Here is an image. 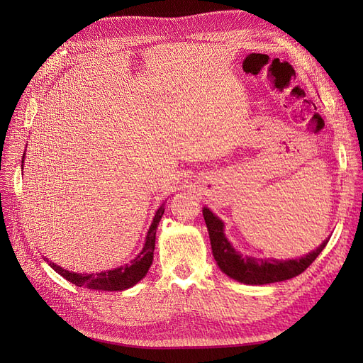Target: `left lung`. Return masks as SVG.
Wrapping results in <instances>:
<instances>
[{"label": "left lung", "instance_id": "1", "mask_svg": "<svg viewBox=\"0 0 363 363\" xmlns=\"http://www.w3.org/2000/svg\"><path fill=\"white\" fill-rule=\"evenodd\" d=\"M203 216L207 225L208 237H211L212 250L218 266L228 277L242 284L263 285L285 281L300 275L309 268L313 260L320 255V252L325 249L330 240L328 238L323 241L312 253L293 260L247 257L241 256L233 249V245L225 238L223 222L208 211L207 207L203 208Z\"/></svg>", "mask_w": 363, "mask_h": 363}]
</instances>
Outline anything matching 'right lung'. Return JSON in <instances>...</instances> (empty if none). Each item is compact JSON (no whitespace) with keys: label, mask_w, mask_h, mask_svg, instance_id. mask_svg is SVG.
Segmentation results:
<instances>
[{"label":"right lung","mask_w":363,"mask_h":363,"mask_svg":"<svg viewBox=\"0 0 363 363\" xmlns=\"http://www.w3.org/2000/svg\"><path fill=\"white\" fill-rule=\"evenodd\" d=\"M23 159H25V155H23ZM163 213H164V204L159 207V211L155 215V219H152V223L147 233L143 252L130 263H126L121 266V268L106 271V272H99V274H76V272H70L67 269L60 268V266H57L52 262H50V266L57 274H60L69 282L78 285V287L103 290V291H122V290L130 289L132 285H135L138 281H141L147 275L150 266L152 263V253H155V245H156V230Z\"/></svg>","instance_id":"1"}]
</instances>
